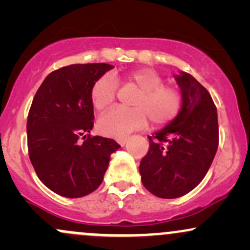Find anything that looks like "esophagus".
<instances>
[{"mask_svg": "<svg viewBox=\"0 0 250 250\" xmlns=\"http://www.w3.org/2000/svg\"><path fill=\"white\" fill-rule=\"evenodd\" d=\"M128 140H129V137H127V136L121 137V139H117V142H119L121 146H125V143L128 142Z\"/></svg>", "mask_w": 250, "mask_h": 250, "instance_id": "obj_1", "label": "esophagus"}]
</instances>
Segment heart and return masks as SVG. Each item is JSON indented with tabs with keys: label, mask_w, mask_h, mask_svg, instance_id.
I'll return each mask as SVG.
<instances>
[{
	"label": "heart",
	"mask_w": 250,
	"mask_h": 250,
	"mask_svg": "<svg viewBox=\"0 0 250 250\" xmlns=\"http://www.w3.org/2000/svg\"><path fill=\"white\" fill-rule=\"evenodd\" d=\"M116 83L134 85L139 89L131 109H111L97 121V129L103 135L121 137L143 127L148 121L162 125L173 121L182 108V95L176 88L163 84L160 74L151 69L130 73H111L100 77L91 88L90 99L94 108L101 111L113 104L116 96Z\"/></svg>",
	"instance_id": "b5f03b06"
}]
</instances>
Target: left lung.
<instances>
[{"instance_id":"obj_1","label":"left lung","mask_w":250,"mask_h":250,"mask_svg":"<svg viewBox=\"0 0 250 250\" xmlns=\"http://www.w3.org/2000/svg\"><path fill=\"white\" fill-rule=\"evenodd\" d=\"M182 93L180 114L149 136V150L140 163L143 186L162 199L193 190L210 168L219 147L217 110L208 90L190 74L175 75Z\"/></svg>"}]
</instances>
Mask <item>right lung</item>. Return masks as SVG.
<instances>
[{
	"mask_svg": "<svg viewBox=\"0 0 250 250\" xmlns=\"http://www.w3.org/2000/svg\"><path fill=\"white\" fill-rule=\"evenodd\" d=\"M114 68L107 63L70 64L54 70L36 91L28 114L29 159L43 185L76 199L99 188L110 155L121 146L90 136L94 83Z\"/></svg>",
	"mask_w": 250,
	"mask_h": 250,
	"instance_id": "right-lung-1",
	"label": "right lung"
}]
</instances>
